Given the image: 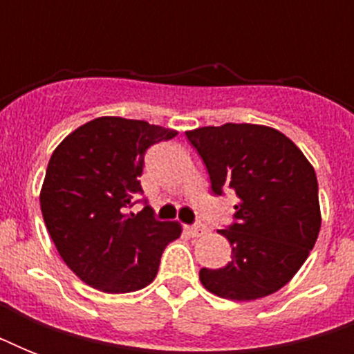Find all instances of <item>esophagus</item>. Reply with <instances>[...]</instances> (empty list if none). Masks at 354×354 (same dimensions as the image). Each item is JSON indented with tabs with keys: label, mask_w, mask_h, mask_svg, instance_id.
Wrapping results in <instances>:
<instances>
[{
	"label": "esophagus",
	"mask_w": 354,
	"mask_h": 354,
	"mask_svg": "<svg viewBox=\"0 0 354 354\" xmlns=\"http://www.w3.org/2000/svg\"><path fill=\"white\" fill-rule=\"evenodd\" d=\"M187 233L193 236H200L205 233V226L202 224H193V226H187Z\"/></svg>",
	"instance_id": "1"
}]
</instances>
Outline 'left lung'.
Returning a JSON list of instances; mask_svg holds the SVG:
<instances>
[{"label":"left lung","mask_w":354,"mask_h":354,"mask_svg":"<svg viewBox=\"0 0 354 354\" xmlns=\"http://www.w3.org/2000/svg\"><path fill=\"white\" fill-rule=\"evenodd\" d=\"M204 161L216 196L236 194L235 215L218 233L232 244L224 268H202L216 296L250 301L285 286L318 239V180L303 152L275 128L226 122L185 132Z\"/></svg>","instance_id":"obj_1"}]
</instances>
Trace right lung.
I'll list each match as a JSON object with an SVG mask.
<instances>
[{"label":"right lung","instance_id":"1","mask_svg":"<svg viewBox=\"0 0 354 354\" xmlns=\"http://www.w3.org/2000/svg\"><path fill=\"white\" fill-rule=\"evenodd\" d=\"M176 130L147 121L99 118L71 132L53 152L40 205L60 257L97 290L124 294L154 281L161 253L178 239L176 222L156 221L139 176L152 145ZM143 201L139 214L127 207Z\"/></svg>","mask_w":354,"mask_h":354}]
</instances>
